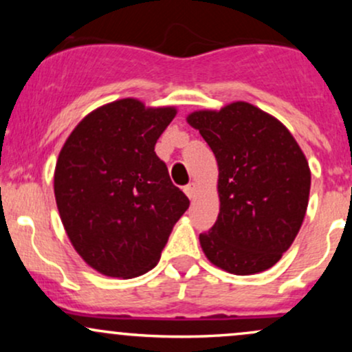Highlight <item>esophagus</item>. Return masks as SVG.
Listing matches in <instances>:
<instances>
[{"instance_id":"esophagus-1","label":"esophagus","mask_w":352,"mask_h":352,"mask_svg":"<svg viewBox=\"0 0 352 352\" xmlns=\"http://www.w3.org/2000/svg\"><path fill=\"white\" fill-rule=\"evenodd\" d=\"M184 190H185V193H187V197H188L190 200L195 199V195H197V184H193V182H192V184H188Z\"/></svg>"}]
</instances>
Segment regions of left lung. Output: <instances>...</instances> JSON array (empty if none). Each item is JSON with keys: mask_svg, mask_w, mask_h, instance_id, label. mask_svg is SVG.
<instances>
[{"mask_svg": "<svg viewBox=\"0 0 352 352\" xmlns=\"http://www.w3.org/2000/svg\"><path fill=\"white\" fill-rule=\"evenodd\" d=\"M187 122L218 164L220 213L200 233L205 256L241 276L272 268L292 246L308 208L305 153L280 120L241 100L192 112Z\"/></svg>", "mask_w": 352, "mask_h": 352, "instance_id": "1", "label": "left lung"}]
</instances>
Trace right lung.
<instances>
[{
	"instance_id": "obj_1",
	"label": "right lung",
	"mask_w": 352,
	"mask_h": 352,
	"mask_svg": "<svg viewBox=\"0 0 352 352\" xmlns=\"http://www.w3.org/2000/svg\"><path fill=\"white\" fill-rule=\"evenodd\" d=\"M175 107L127 98L96 109L60 148L54 195L74 250L96 272L134 278L159 261L190 201L155 144Z\"/></svg>"
}]
</instances>
